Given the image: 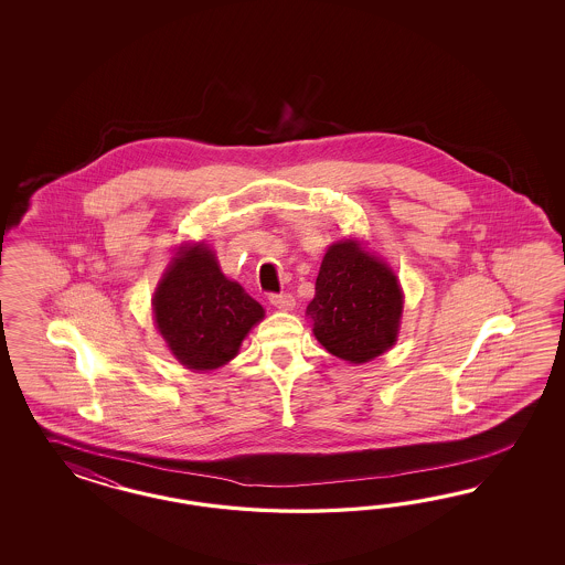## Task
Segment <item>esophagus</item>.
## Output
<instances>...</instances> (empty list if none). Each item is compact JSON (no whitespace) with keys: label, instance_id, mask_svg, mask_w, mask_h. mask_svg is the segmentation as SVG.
Instances as JSON below:
<instances>
[{"label":"esophagus","instance_id":"34e87169","mask_svg":"<svg viewBox=\"0 0 565 565\" xmlns=\"http://www.w3.org/2000/svg\"><path fill=\"white\" fill-rule=\"evenodd\" d=\"M269 302L279 310H291L296 307V300L291 298L290 294H271L269 296Z\"/></svg>","mask_w":565,"mask_h":565}]
</instances>
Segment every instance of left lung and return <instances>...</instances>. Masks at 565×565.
I'll list each match as a JSON object with an SVG mask.
<instances>
[{"mask_svg":"<svg viewBox=\"0 0 565 565\" xmlns=\"http://www.w3.org/2000/svg\"><path fill=\"white\" fill-rule=\"evenodd\" d=\"M402 310L404 294L387 263L356 239L329 246L307 307L327 352L352 364L381 356L397 340Z\"/></svg>","mask_w":565,"mask_h":565,"instance_id":"obj_1","label":"left lung"}]
</instances>
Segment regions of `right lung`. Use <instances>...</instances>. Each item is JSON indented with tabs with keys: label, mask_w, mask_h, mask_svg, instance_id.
<instances>
[{
	"label": "right lung",
	"mask_w": 565,
	"mask_h": 565,
	"mask_svg": "<svg viewBox=\"0 0 565 565\" xmlns=\"http://www.w3.org/2000/svg\"><path fill=\"white\" fill-rule=\"evenodd\" d=\"M154 323L171 354L192 371H211L238 354L265 310L222 274L205 244L182 246L153 296Z\"/></svg>",
	"instance_id": "add662e5"
}]
</instances>
